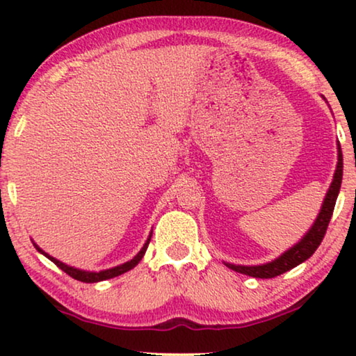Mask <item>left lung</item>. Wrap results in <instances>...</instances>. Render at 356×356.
I'll return each mask as SVG.
<instances>
[{
  "label": "left lung",
  "instance_id": "obj_1",
  "mask_svg": "<svg viewBox=\"0 0 356 356\" xmlns=\"http://www.w3.org/2000/svg\"><path fill=\"white\" fill-rule=\"evenodd\" d=\"M342 175H343V157H342V149H340V144H337V167H335L334 179L330 183V186L325 193L324 202L321 206V211L316 217V220L306 235L301 238V240L286 250L284 254L275 257L274 261L266 262V264L261 266H236L230 264V262H223L228 269L240 272V274L256 277V279H272V277H277L284 272L293 269L301 262L309 259L311 256L314 254V251L318 250V246L323 241L325 235V230H327V225L330 222V217H332L335 201H337L340 184H342Z\"/></svg>",
  "mask_w": 356,
  "mask_h": 356
}]
</instances>
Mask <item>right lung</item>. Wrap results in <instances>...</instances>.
I'll return each mask as SVG.
<instances>
[{
    "instance_id": "right-lung-1",
    "label": "right lung",
    "mask_w": 356,
    "mask_h": 356,
    "mask_svg": "<svg viewBox=\"0 0 356 356\" xmlns=\"http://www.w3.org/2000/svg\"><path fill=\"white\" fill-rule=\"evenodd\" d=\"M150 236H152V233H150L149 238H147V241L144 243V246L140 248V251L133 257V259L128 261V262H124V264H120V266H116V267H111V269H105V270H99V272H90V270L76 269V267H71V266L65 264V262L55 259V257L50 256V254H48V252L43 251L42 248H38V246L35 245V243H33V246H35V250H37L38 252H42V254L45 256V257H48V259H50L51 262H55V264H56L58 267H60V269H61L63 272H66L67 275H71L72 279H76V280H79V282H86V284H95V282L113 279V277H118V275H121V274H124V272L134 269V267L139 264V261L143 259L144 254H145V250H147V246H149Z\"/></svg>"
}]
</instances>
